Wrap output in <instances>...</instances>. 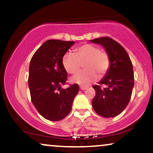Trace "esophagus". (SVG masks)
<instances>
[{"mask_svg":"<svg viewBox=\"0 0 153 153\" xmlns=\"http://www.w3.org/2000/svg\"><path fill=\"white\" fill-rule=\"evenodd\" d=\"M80 89H81V90H85V89H87V87H82V86H80Z\"/></svg>","mask_w":153,"mask_h":153,"instance_id":"34e87169","label":"esophagus"}]
</instances>
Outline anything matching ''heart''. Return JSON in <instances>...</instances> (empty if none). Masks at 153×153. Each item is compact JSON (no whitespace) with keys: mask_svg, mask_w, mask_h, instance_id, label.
<instances>
[{"mask_svg":"<svg viewBox=\"0 0 153 153\" xmlns=\"http://www.w3.org/2000/svg\"><path fill=\"white\" fill-rule=\"evenodd\" d=\"M80 64H84L85 71L73 76L71 82L82 86H88L97 80V75L102 77L107 73L110 66V59L106 52L90 44H85L75 48L74 54L66 53L63 56V66L70 74L78 72Z\"/></svg>","mask_w":153,"mask_h":153,"instance_id":"b5f03b06","label":"heart"}]
</instances>
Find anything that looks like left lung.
Masks as SVG:
<instances>
[{"instance_id":"obj_1","label":"left lung","mask_w":153,"mask_h":153,"mask_svg":"<svg viewBox=\"0 0 153 153\" xmlns=\"http://www.w3.org/2000/svg\"><path fill=\"white\" fill-rule=\"evenodd\" d=\"M102 45L110 59V66L104 77L94 85L96 96L92 100L96 113L104 117H113L127 107L134 85L133 66L127 52L120 44L109 37L90 40Z\"/></svg>"}]
</instances>
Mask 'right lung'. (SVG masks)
Wrapping results in <instances>:
<instances>
[{
    "instance_id": "right-lung-1",
    "label": "right lung",
    "mask_w": 153,
    "mask_h": 153,
    "mask_svg": "<svg viewBox=\"0 0 153 153\" xmlns=\"http://www.w3.org/2000/svg\"><path fill=\"white\" fill-rule=\"evenodd\" d=\"M75 41L48 40L32 56L29 64L28 87L33 104L42 117L59 121L70 113L79 91L78 84L63 89L67 72L63 56Z\"/></svg>"
}]
</instances>
